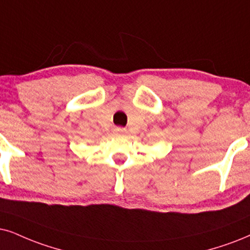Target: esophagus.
<instances>
[{
  "instance_id": "esophagus-1",
  "label": "esophagus",
  "mask_w": 250,
  "mask_h": 250,
  "mask_svg": "<svg viewBox=\"0 0 250 250\" xmlns=\"http://www.w3.org/2000/svg\"><path fill=\"white\" fill-rule=\"evenodd\" d=\"M123 132H125V130H123V129H121V128L116 129V134H123Z\"/></svg>"
}]
</instances>
